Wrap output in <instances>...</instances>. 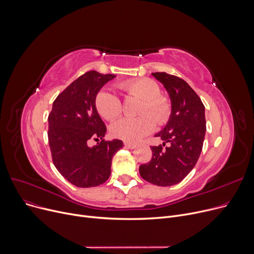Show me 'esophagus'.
Masks as SVG:
<instances>
[{
    "label": "esophagus",
    "mask_w": 254,
    "mask_h": 254,
    "mask_svg": "<svg viewBox=\"0 0 254 254\" xmlns=\"http://www.w3.org/2000/svg\"><path fill=\"white\" fill-rule=\"evenodd\" d=\"M124 145H125L126 147H128V148H134V147H136V143L128 142V141H125V142H124Z\"/></svg>",
    "instance_id": "34e87169"
}]
</instances>
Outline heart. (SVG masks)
I'll list each match as a JSON object with an SVG mask.
<instances>
[{"instance_id": "obj_1", "label": "heart", "mask_w": 254, "mask_h": 254, "mask_svg": "<svg viewBox=\"0 0 254 254\" xmlns=\"http://www.w3.org/2000/svg\"><path fill=\"white\" fill-rule=\"evenodd\" d=\"M127 96L141 99L138 109L139 118H123L114 123L111 131L115 137L126 141H136L151 133L156 126L167 123L171 115V102L168 97L160 94V86L147 78L127 80L119 85ZM97 112L104 119L113 121L123 113V104L117 94L101 90L95 98Z\"/></svg>"}]
</instances>
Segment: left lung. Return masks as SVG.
<instances>
[{
	"label": "left lung",
	"instance_id": "left-lung-1",
	"mask_svg": "<svg viewBox=\"0 0 254 254\" xmlns=\"http://www.w3.org/2000/svg\"><path fill=\"white\" fill-rule=\"evenodd\" d=\"M152 74L165 87L172 109L167 125L155 135L163 144L151 146L153 157L139 166V174L153 185L170 187L181 183L200 157L206 132L205 107L182 78L164 71Z\"/></svg>",
	"mask_w": 254,
	"mask_h": 254
}]
</instances>
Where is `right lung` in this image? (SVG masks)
I'll use <instances>...</instances> for the list:
<instances>
[{
  "instance_id": "1",
  "label": "right lung",
  "mask_w": 254,
  "mask_h": 254,
  "mask_svg": "<svg viewBox=\"0 0 254 254\" xmlns=\"http://www.w3.org/2000/svg\"><path fill=\"white\" fill-rule=\"evenodd\" d=\"M115 74L87 71L69 84L53 102L48 117L52 161L65 180L78 188L97 187L111 175L112 159L123 141L104 140L107 127L99 117L95 98ZM99 142L93 148L87 141Z\"/></svg>"
}]
</instances>
